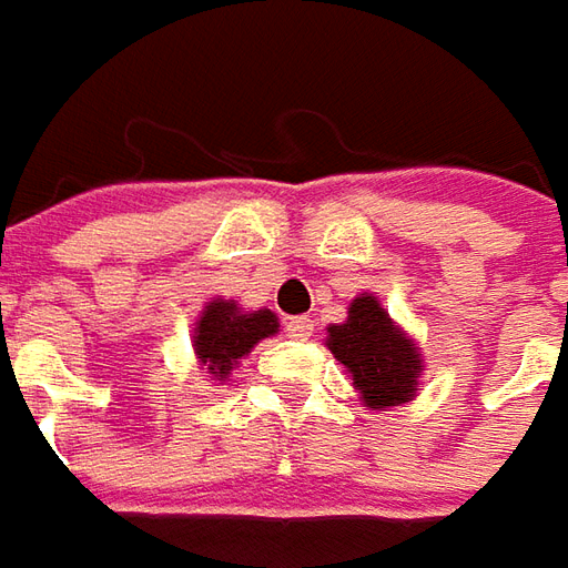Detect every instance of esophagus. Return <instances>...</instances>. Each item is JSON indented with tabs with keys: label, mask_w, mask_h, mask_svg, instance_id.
<instances>
[{
	"label": "esophagus",
	"mask_w": 568,
	"mask_h": 568,
	"mask_svg": "<svg viewBox=\"0 0 568 568\" xmlns=\"http://www.w3.org/2000/svg\"><path fill=\"white\" fill-rule=\"evenodd\" d=\"M287 333H291L293 339H308V336L315 333V321L308 315L287 317Z\"/></svg>",
	"instance_id": "obj_1"
}]
</instances>
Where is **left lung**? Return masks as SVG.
<instances>
[{
  "instance_id": "8db88e82",
  "label": "left lung",
  "mask_w": 568,
  "mask_h": 568,
  "mask_svg": "<svg viewBox=\"0 0 568 568\" xmlns=\"http://www.w3.org/2000/svg\"><path fill=\"white\" fill-rule=\"evenodd\" d=\"M327 348L352 373L361 400L369 409L400 406L419 392V348L373 293L355 296L345 324L327 327Z\"/></svg>"
}]
</instances>
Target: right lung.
I'll list each match as a JSON object with an SVG mask.
<instances>
[{
	"label": "right lung",
	"mask_w": 568,
	"mask_h": 568,
	"mask_svg": "<svg viewBox=\"0 0 568 568\" xmlns=\"http://www.w3.org/2000/svg\"><path fill=\"white\" fill-rule=\"evenodd\" d=\"M277 333V317L268 308L260 312H241L235 300H213L195 321V355L201 367L213 379L226 382L241 357L251 355V348L265 336Z\"/></svg>",
	"instance_id": "1"
}]
</instances>
